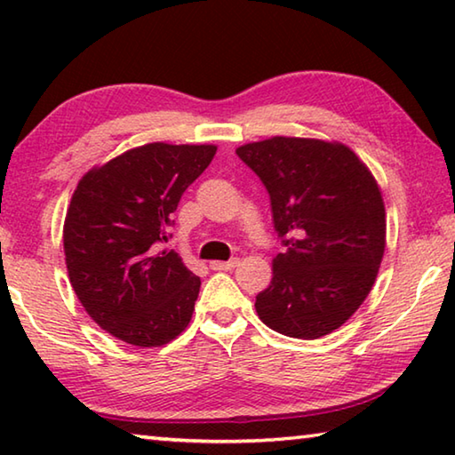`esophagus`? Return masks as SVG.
I'll return each instance as SVG.
<instances>
[{
  "instance_id": "esophagus-1",
  "label": "esophagus",
  "mask_w": 455,
  "mask_h": 455,
  "mask_svg": "<svg viewBox=\"0 0 455 455\" xmlns=\"http://www.w3.org/2000/svg\"><path fill=\"white\" fill-rule=\"evenodd\" d=\"M236 265H238L236 259H233V260H212L211 268H212V271H230V268H235Z\"/></svg>"
}]
</instances>
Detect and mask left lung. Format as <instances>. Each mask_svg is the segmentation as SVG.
Here are the masks:
<instances>
[{"instance_id": "1", "label": "left lung", "mask_w": 455, "mask_h": 455, "mask_svg": "<svg viewBox=\"0 0 455 455\" xmlns=\"http://www.w3.org/2000/svg\"><path fill=\"white\" fill-rule=\"evenodd\" d=\"M271 196L287 246L255 309L267 327L295 339L329 335L371 291L385 252V204L371 171L349 146L273 136L236 148Z\"/></svg>"}]
</instances>
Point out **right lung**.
<instances>
[{"label": "right lung", "instance_id": "add662e5", "mask_svg": "<svg viewBox=\"0 0 455 455\" xmlns=\"http://www.w3.org/2000/svg\"><path fill=\"white\" fill-rule=\"evenodd\" d=\"M214 154V144L150 142L94 166L76 187L64 220L68 276L90 317L120 341L160 347L190 323L200 279L160 244Z\"/></svg>", "mask_w": 455, "mask_h": 455}]
</instances>
